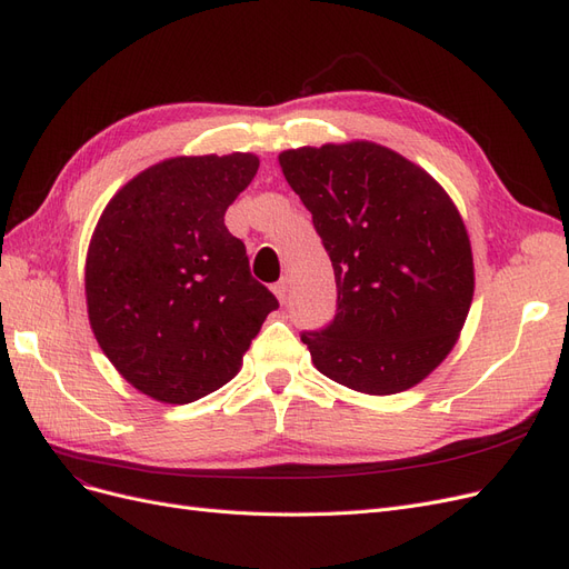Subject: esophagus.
Here are the masks:
<instances>
[{"label":"esophagus","mask_w":569,"mask_h":569,"mask_svg":"<svg viewBox=\"0 0 569 569\" xmlns=\"http://www.w3.org/2000/svg\"><path fill=\"white\" fill-rule=\"evenodd\" d=\"M272 291H274V297H278V299L284 303V301H287V291H289V280L282 278L280 282H274V284H272Z\"/></svg>","instance_id":"34e87169"}]
</instances>
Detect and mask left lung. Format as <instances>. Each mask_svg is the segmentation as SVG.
<instances>
[{"label":"left lung","instance_id":"left-lung-1","mask_svg":"<svg viewBox=\"0 0 569 569\" xmlns=\"http://www.w3.org/2000/svg\"><path fill=\"white\" fill-rule=\"evenodd\" d=\"M278 159L337 280L335 320L301 335L313 366L370 396L420 385L456 347L475 295L472 247L453 199L425 168L366 140Z\"/></svg>","mask_w":569,"mask_h":569}]
</instances>
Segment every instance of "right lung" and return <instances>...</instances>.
Here are the masks:
<instances>
[{
  "instance_id": "right-lung-1",
  "label": "right lung",
  "mask_w": 569,
  "mask_h": 569,
  "mask_svg": "<svg viewBox=\"0 0 569 569\" xmlns=\"http://www.w3.org/2000/svg\"><path fill=\"white\" fill-rule=\"evenodd\" d=\"M258 157H176L118 189L84 261L90 327L111 366L161 403H192L228 385L278 308L226 228Z\"/></svg>"
}]
</instances>
